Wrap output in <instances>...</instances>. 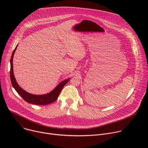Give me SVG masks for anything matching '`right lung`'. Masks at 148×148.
I'll use <instances>...</instances> for the list:
<instances>
[{"mask_svg":"<svg viewBox=\"0 0 148 148\" xmlns=\"http://www.w3.org/2000/svg\"><path fill=\"white\" fill-rule=\"evenodd\" d=\"M17 45L16 46V48L14 49V51L12 53L11 58H10V79L12 82V84L13 88L17 91V92L22 97L25 101L27 102L34 104V105H48L51 103H53L55 101H56L58 98V97L62 90V88L64 87V86L69 82L70 78L66 79L65 80H63L61 82L59 83L58 86L53 90L49 93L44 95H34L30 94L29 92H26L25 90L21 88L18 84H17L16 78L14 75L13 73V58L14 56V52L17 49Z\"/></svg>","mask_w":148,"mask_h":148,"instance_id":"right-lung-1","label":"right lung"}]
</instances>
